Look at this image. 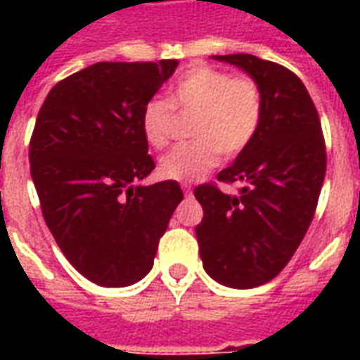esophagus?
<instances>
[{
	"label": "esophagus",
	"mask_w": 360,
	"mask_h": 360,
	"mask_svg": "<svg viewBox=\"0 0 360 360\" xmlns=\"http://www.w3.org/2000/svg\"><path fill=\"white\" fill-rule=\"evenodd\" d=\"M181 188H183V193H185L187 196L193 195V187H191L188 183H183V185H181Z\"/></svg>",
	"instance_id": "esophagus-1"
}]
</instances>
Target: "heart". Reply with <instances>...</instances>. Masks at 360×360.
<instances>
[{
	"label": "heart",
	"instance_id": "obj_1",
	"mask_svg": "<svg viewBox=\"0 0 360 360\" xmlns=\"http://www.w3.org/2000/svg\"><path fill=\"white\" fill-rule=\"evenodd\" d=\"M175 113H195L188 123L193 141L181 142L160 160L165 179L191 183L204 177L224 158L249 148L264 117V94L252 77H233L218 67L196 65L175 79L167 98H152L141 113L144 141L154 150L167 146Z\"/></svg>",
	"mask_w": 360,
	"mask_h": 360
}]
</instances>
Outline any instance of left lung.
<instances>
[{"label":"left lung","mask_w":360,"mask_h":360,"mask_svg":"<svg viewBox=\"0 0 360 360\" xmlns=\"http://www.w3.org/2000/svg\"><path fill=\"white\" fill-rule=\"evenodd\" d=\"M241 67L264 94L255 141L219 183H243L226 195L216 183L195 188L202 206L196 239L204 270L218 283L250 289L268 283L299 249L316 212L326 175V142L316 105L287 67L250 53L214 56Z\"/></svg>","instance_id":"obj_1"}]
</instances>
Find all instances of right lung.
<instances>
[{
    "mask_svg": "<svg viewBox=\"0 0 360 360\" xmlns=\"http://www.w3.org/2000/svg\"><path fill=\"white\" fill-rule=\"evenodd\" d=\"M175 67L94 63L59 81L38 111L28 160L42 216L75 270L98 285L144 278L183 200L177 181L136 185L156 167L142 108Z\"/></svg>",
    "mask_w": 360,
    "mask_h": 360,
    "instance_id": "add662e5",
    "label": "right lung"
}]
</instances>
